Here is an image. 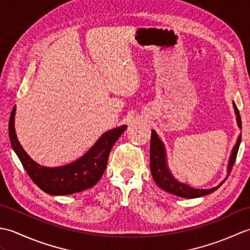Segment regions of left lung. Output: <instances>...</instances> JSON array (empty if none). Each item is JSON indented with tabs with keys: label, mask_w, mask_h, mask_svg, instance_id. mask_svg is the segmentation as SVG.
Returning a JSON list of instances; mask_svg holds the SVG:
<instances>
[{
	"label": "left lung",
	"mask_w": 250,
	"mask_h": 250,
	"mask_svg": "<svg viewBox=\"0 0 250 250\" xmlns=\"http://www.w3.org/2000/svg\"><path fill=\"white\" fill-rule=\"evenodd\" d=\"M233 108H234V113L236 116V122L237 126L242 129V120L240 116V111H238L234 101L232 102ZM242 141V134L238 135L235 145L233 146V149L231 151V155L229 158V162H228V168H227V176L222 180V182L217 185L216 187L209 188V189H196L191 187V186L180 183L173 176L172 172L169 171L168 163H167V149L164 146L163 142L161 141L160 137L158 136L155 130H151V140H150V172L155 180L156 184L167 191L168 193H172L174 195L182 196V198L186 199H194L200 198V196H204L214 192L215 190L218 189L220 186L225 183V180L229 176V174L232 169L233 164L235 162L236 155L240 148V144Z\"/></svg>",
	"instance_id": "left-lung-1"
}]
</instances>
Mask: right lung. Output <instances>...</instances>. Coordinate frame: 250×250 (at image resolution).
Segmentation results:
<instances>
[{"instance_id":"obj_1","label":"right lung","mask_w":250,"mask_h":250,"mask_svg":"<svg viewBox=\"0 0 250 250\" xmlns=\"http://www.w3.org/2000/svg\"><path fill=\"white\" fill-rule=\"evenodd\" d=\"M16 106L8 124L10 144L31 179L44 192L51 195H67L91 188L97 184L106 168L109 152L116 141L126 129L120 125L106 131L89 150L75 161L61 167H48L35 162L21 146L15 130Z\"/></svg>"}]
</instances>
